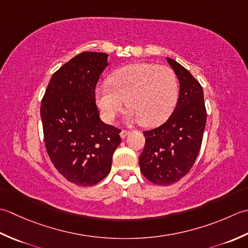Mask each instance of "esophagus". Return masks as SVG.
<instances>
[{
  "instance_id": "esophagus-1",
  "label": "esophagus",
  "mask_w": 248,
  "mask_h": 248,
  "mask_svg": "<svg viewBox=\"0 0 248 248\" xmlns=\"http://www.w3.org/2000/svg\"><path fill=\"white\" fill-rule=\"evenodd\" d=\"M129 134H130V131H129V130L122 129V130H121V133H120V136H121V138L124 139V138L127 137V136H128Z\"/></svg>"
}]
</instances>
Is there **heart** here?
Returning a JSON list of instances; mask_svg holds the SVG:
<instances>
[{"label":"heart","instance_id":"b5f03b06","mask_svg":"<svg viewBox=\"0 0 248 248\" xmlns=\"http://www.w3.org/2000/svg\"><path fill=\"white\" fill-rule=\"evenodd\" d=\"M108 81L95 90L96 104L108 123L122 112L126 100L129 121L153 127L170 117L179 99L178 77L166 65L130 64L111 74Z\"/></svg>","mask_w":248,"mask_h":248}]
</instances>
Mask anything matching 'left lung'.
<instances>
[{
    "mask_svg": "<svg viewBox=\"0 0 248 248\" xmlns=\"http://www.w3.org/2000/svg\"><path fill=\"white\" fill-rule=\"evenodd\" d=\"M167 61L179 79V99L164 124L143 131L145 145L139 158L142 174L161 186L176 183L188 173L199 154L206 123L200 83L176 61Z\"/></svg>",
    "mask_w": 248,
    "mask_h": 248,
    "instance_id": "obj_1",
    "label": "left lung"
}]
</instances>
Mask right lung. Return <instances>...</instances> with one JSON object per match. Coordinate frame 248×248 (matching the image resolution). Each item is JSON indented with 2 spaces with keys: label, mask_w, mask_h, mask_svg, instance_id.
Wrapping results in <instances>:
<instances>
[{
  "label": "right lung",
  "mask_w": 248,
  "mask_h": 248,
  "mask_svg": "<svg viewBox=\"0 0 248 248\" xmlns=\"http://www.w3.org/2000/svg\"><path fill=\"white\" fill-rule=\"evenodd\" d=\"M108 66V54L82 52L57 70L42 100L45 144L67 181L92 186L108 175L121 130L105 124L95 103V87Z\"/></svg>",
  "instance_id": "1"
}]
</instances>
